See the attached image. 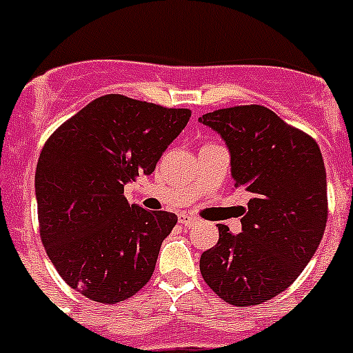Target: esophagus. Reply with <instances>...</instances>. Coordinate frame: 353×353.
<instances>
[{
  "label": "esophagus",
  "mask_w": 353,
  "mask_h": 353,
  "mask_svg": "<svg viewBox=\"0 0 353 353\" xmlns=\"http://www.w3.org/2000/svg\"><path fill=\"white\" fill-rule=\"evenodd\" d=\"M196 217H192V215H185V214H182L179 217V223L180 224H183V226H192V224L196 223Z\"/></svg>",
  "instance_id": "34e87169"
}]
</instances>
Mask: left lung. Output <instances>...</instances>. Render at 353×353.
<instances>
[{
	"mask_svg": "<svg viewBox=\"0 0 353 353\" xmlns=\"http://www.w3.org/2000/svg\"><path fill=\"white\" fill-rule=\"evenodd\" d=\"M199 121L224 139L235 187L251 196L242 233L219 224V240L201 254L199 270L228 304H261L297 279L325 232L322 152L263 105L217 109Z\"/></svg>",
	"mask_w": 353,
	"mask_h": 353,
	"instance_id": "1",
	"label": "left lung"
}]
</instances>
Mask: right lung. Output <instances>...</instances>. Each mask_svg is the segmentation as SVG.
Returning a JSON list of instances; mask_svg holds the SVG:
<instances>
[{
	"mask_svg": "<svg viewBox=\"0 0 353 353\" xmlns=\"http://www.w3.org/2000/svg\"><path fill=\"white\" fill-rule=\"evenodd\" d=\"M189 118V109L111 93L43 145L35 173L40 236L58 274L84 297L117 304L150 281L179 219L129 205L123 187L154 173Z\"/></svg>",
	"mask_w": 353,
	"mask_h": 353,
	"instance_id": "1",
	"label": "right lung"
}]
</instances>
